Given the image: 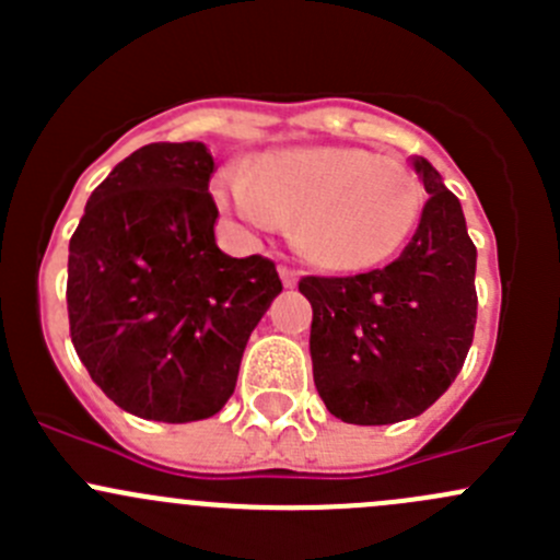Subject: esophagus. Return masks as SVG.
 Masks as SVG:
<instances>
[{
	"instance_id": "esophagus-1",
	"label": "esophagus",
	"mask_w": 560,
	"mask_h": 560,
	"mask_svg": "<svg viewBox=\"0 0 560 560\" xmlns=\"http://www.w3.org/2000/svg\"><path fill=\"white\" fill-rule=\"evenodd\" d=\"M279 276H281V281H284V287L298 284V270L287 268V265H279Z\"/></svg>"
}]
</instances>
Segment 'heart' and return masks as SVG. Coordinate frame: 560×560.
<instances>
[{
  "label": "heart",
  "mask_w": 560,
  "mask_h": 560,
  "mask_svg": "<svg viewBox=\"0 0 560 560\" xmlns=\"http://www.w3.org/2000/svg\"><path fill=\"white\" fill-rule=\"evenodd\" d=\"M224 211L248 228L295 222V241L327 270H369L404 248L422 208L417 175L363 149L276 151L217 184Z\"/></svg>",
  "instance_id": "obj_1"
}]
</instances>
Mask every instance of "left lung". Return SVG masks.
I'll list each match as a JSON object with an SVG mask.
<instances>
[{
  "label": "left lung",
  "instance_id": "left-lung-1",
  "mask_svg": "<svg viewBox=\"0 0 560 560\" xmlns=\"http://www.w3.org/2000/svg\"><path fill=\"white\" fill-rule=\"evenodd\" d=\"M428 197L420 224L387 268L306 276L314 385L332 417L389 425L422 415L460 374L477 322V248L460 200L415 156Z\"/></svg>",
  "mask_w": 560,
  "mask_h": 560
}]
</instances>
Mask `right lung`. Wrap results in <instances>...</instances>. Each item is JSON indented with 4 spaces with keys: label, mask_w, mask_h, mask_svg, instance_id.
<instances>
[{
    "label": "right lung",
    "mask_w": 560,
    "mask_h": 560,
    "mask_svg": "<svg viewBox=\"0 0 560 560\" xmlns=\"http://www.w3.org/2000/svg\"><path fill=\"white\" fill-rule=\"evenodd\" d=\"M206 143H149L92 191L70 238L67 314L107 398L156 422L213 417L252 330L281 292L268 257L217 246Z\"/></svg>",
    "instance_id": "obj_1"
}]
</instances>
